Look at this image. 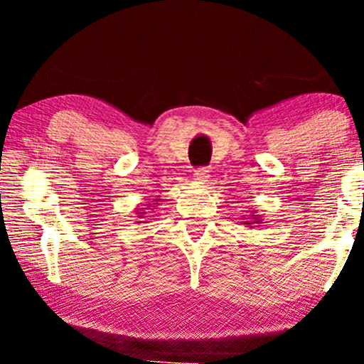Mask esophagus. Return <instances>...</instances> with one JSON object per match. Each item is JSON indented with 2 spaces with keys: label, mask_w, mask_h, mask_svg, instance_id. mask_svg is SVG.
I'll use <instances>...</instances> for the list:
<instances>
[{
  "label": "esophagus",
  "mask_w": 364,
  "mask_h": 364,
  "mask_svg": "<svg viewBox=\"0 0 364 364\" xmlns=\"http://www.w3.org/2000/svg\"><path fill=\"white\" fill-rule=\"evenodd\" d=\"M193 179L198 185H205V183L208 181V169L207 168H198L195 169L193 173Z\"/></svg>",
  "instance_id": "1"
}]
</instances>
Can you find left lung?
Returning <instances> with one entry per match:
<instances>
[{
	"instance_id": "8db88e82",
	"label": "left lung",
	"mask_w": 364,
	"mask_h": 364,
	"mask_svg": "<svg viewBox=\"0 0 364 364\" xmlns=\"http://www.w3.org/2000/svg\"><path fill=\"white\" fill-rule=\"evenodd\" d=\"M262 220L263 219H262L260 215H252V219H246L245 224L250 228V225H253V224H262Z\"/></svg>"
}]
</instances>
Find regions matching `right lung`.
Here are the masks:
<instances>
[{
  "label": "right lung",
  "mask_w": 364,
  "mask_h": 364,
  "mask_svg": "<svg viewBox=\"0 0 364 364\" xmlns=\"http://www.w3.org/2000/svg\"><path fill=\"white\" fill-rule=\"evenodd\" d=\"M159 202H161V198H159V196H157V198L152 200V203H147V207L136 208L135 214H136V217H139V219H136V224H144L145 220H147V219H145V217H149L147 215V210H154V208H156V205H159ZM150 206H152L153 208L150 209Z\"/></svg>",
  "instance_id": "add662e5"
}]
</instances>
